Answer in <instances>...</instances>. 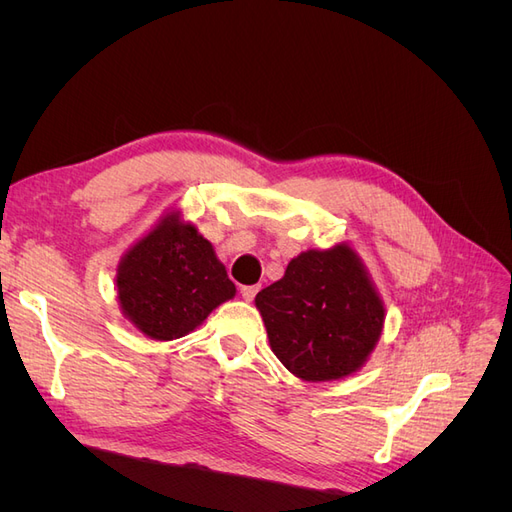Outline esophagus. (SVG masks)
<instances>
[{
	"instance_id": "obj_1",
	"label": "esophagus",
	"mask_w": 512,
	"mask_h": 512,
	"mask_svg": "<svg viewBox=\"0 0 512 512\" xmlns=\"http://www.w3.org/2000/svg\"><path fill=\"white\" fill-rule=\"evenodd\" d=\"M256 292H258V286H243L241 288V297L245 301H252L256 297Z\"/></svg>"
}]
</instances>
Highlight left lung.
<instances>
[{"mask_svg": "<svg viewBox=\"0 0 512 512\" xmlns=\"http://www.w3.org/2000/svg\"><path fill=\"white\" fill-rule=\"evenodd\" d=\"M271 350L305 382L354 374L376 348L384 305L348 245L292 258L280 282L256 294Z\"/></svg>", "mask_w": 512, "mask_h": 512, "instance_id": "1", "label": "left lung"}]
</instances>
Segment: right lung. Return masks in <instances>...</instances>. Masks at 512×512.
<instances>
[{
    "mask_svg": "<svg viewBox=\"0 0 512 512\" xmlns=\"http://www.w3.org/2000/svg\"><path fill=\"white\" fill-rule=\"evenodd\" d=\"M235 292L213 245L192 224H183L179 213L162 218L117 269L123 314L160 342L188 335Z\"/></svg>",
    "mask_w": 512,
    "mask_h": 512,
    "instance_id": "right-lung-1",
    "label": "right lung"
}]
</instances>
